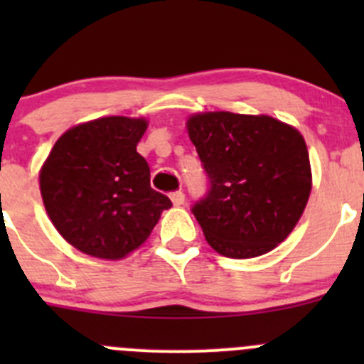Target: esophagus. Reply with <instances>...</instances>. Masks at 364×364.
<instances>
[{
    "label": "esophagus",
    "mask_w": 364,
    "mask_h": 364,
    "mask_svg": "<svg viewBox=\"0 0 364 364\" xmlns=\"http://www.w3.org/2000/svg\"><path fill=\"white\" fill-rule=\"evenodd\" d=\"M171 200H172V204H174V205L185 204V193H183L181 190H178V192H172L171 193Z\"/></svg>",
    "instance_id": "34e87169"
}]
</instances>
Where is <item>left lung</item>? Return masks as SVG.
<instances>
[{"label": "left lung", "instance_id": "left-lung-1", "mask_svg": "<svg viewBox=\"0 0 364 364\" xmlns=\"http://www.w3.org/2000/svg\"><path fill=\"white\" fill-rule=\"evenodd\" d=\"M188 135L208 178V192L192 205L208 243L232 259L273 250L310 197L299 132L269 116L205 112L190 117Z\"/></svg>", "mask_w": 364, "mask_h": 364}]
</instances>
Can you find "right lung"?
Segmentation results:
<instances>
[{"mask_svg":"<svg viewBox=\"0 0 364 364\" xmlns=\"http://www.w3.org/2000/svg\"><path fill=\"white\" fill-rule=\"evenodd\" d=\"M144 119L100 117L65 132L40 171V192L58 232L77 250L121 259L141 247L171 199L149 185L137 153Z\"/></svg>","mask_w":364,"mask_h":364,"instance_id":"1","label":"right lung"}]
</instances>
